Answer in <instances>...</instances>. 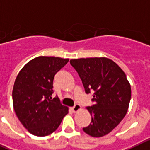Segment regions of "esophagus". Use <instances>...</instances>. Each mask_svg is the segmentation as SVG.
<instances>
[{
	"instance_id": "1",
	"label": "esophagus",
	"mask_w": 150,
	"mask_h": 150,
	"mask_svg": "<svg viewBox=\"0 0 150 150\" xmlns=\"http://www.w3.org/2000/svg\"><path fill=\"white\" fill-rule=\"evenodd\" d=\"M81 109V105L79 104H76V105H74L72 108H71V111H72L74 113H75V112H79V111Z\"/></svg>"
}]
</instances>
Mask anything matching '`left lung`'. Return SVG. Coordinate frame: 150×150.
<instances>
[{"mask_svg": "<svg viewBox=\"0 0 150 150\" xmlns=\"http://www.w3.org/2000/svg\"><path fill=\"white\" fill-rule=\"evenodd\" d=\"M87 94L94 92L95 105L86 109L92 115L89 126L83 131L92 137H102L112 132L125 117L131 99V86L126 75L109 58L71 59Z\"/></svg>", "mask_w": 150, "mask_h": 150, "instance_id": "1", "label": "left lung"}]
</instances>
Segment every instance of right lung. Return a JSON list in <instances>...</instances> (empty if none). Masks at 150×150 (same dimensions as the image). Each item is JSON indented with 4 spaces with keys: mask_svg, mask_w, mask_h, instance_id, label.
<instances>
[{
    "mask_svg": "<svg viewBox=\"0 0 150 150\" xmlns=\"http://www.w3.org/2000/svg\"><path fill=\"white\" fill-rule=\"evenodd\" d=\"M69 59L39 56L27 63L18 73L12 92L16 115L32 135L48 136L69 113V108L52 98L54 75Z\"/></svg>",
    "mask_w": 150,
    "mask_h": 150,
    "instance_id": "obj_1",
    "label": "right lung"
}]
</instances>
